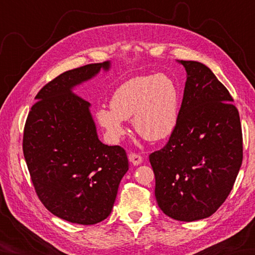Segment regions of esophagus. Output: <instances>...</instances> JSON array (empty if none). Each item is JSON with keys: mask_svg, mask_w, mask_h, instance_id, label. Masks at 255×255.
<instances>
[{"mask_svg": "<svg viewBox=\"0 0 255 255\" xmlns=\"http://www.w3.org/2000/svg\"><path fill=\"white\" fill-rule=\"evenodd\" d=\"M128 158H129V161H130L133 165H139L142 162L141 156H140L137 153H133V152L132 153H129Z\"/></svg>", "mask_w": 255, "mask_h": 255, "instance_id": "obj_1", "label": "esophagus"}]
</instances>
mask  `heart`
I'll return each mask as SVG.
<instances>
[{
	"label": "heart",
	"instance_id": "heart-1",
	"mask_svg": "<svg viewBox=\"0 0 255 255\" xmlns=\"http://www.w3.org/2000/svg\"><path fill=\"white\" fill-rule=\"evenodd\" d=\"M110 106L111 110H97L96 121L111 142L125 136V121L130 119L140 137L158 142L174 131L180 113V93L169 75H139L118 86Z\"/></svg>",
	"mask_w": 255,
	"mask_h": 255
}]
</instances>
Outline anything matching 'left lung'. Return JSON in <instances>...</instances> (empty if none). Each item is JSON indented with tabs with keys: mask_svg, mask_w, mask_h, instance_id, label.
<instances>
[{
	"mask_svg": "<svg viewBox=\"0 0 255 255\" xmlns=\"http://www.w3.org/2000/svg\"><path fill=\"white\" fill-rule=\"evenodd\" d=\"M177 62L186 71L177 125L149 160L159 207L189 223L209 217L228 197L242 164V130L234 99L213 71L198 61Z\"/></svg>",
	"mask_w": 255,
	"mask_h": 255,
	"instance_id": "obj_1",
	"label": "left lung"
}]
</instances>
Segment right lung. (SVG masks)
<instances>
[{
	"instance_id": "1",
	"label": "right lung",
	"mask_w": 255,
	"mask_h": 255,
	"mask_svg": "<svg viewBox=\"0 0 255 255\" xmlns=\"http://www.w3.org/2000/svg\"><path fill=\"white\" fill-rule=\"evenodd\" d=\"M110 69L105 61L63 72L38 92L25 124L23 151L38 197L51 214L73 224L106 219L128 171L125 150L101 141L91 104L73 93Z\"/></svg>"
}]
</instances>
